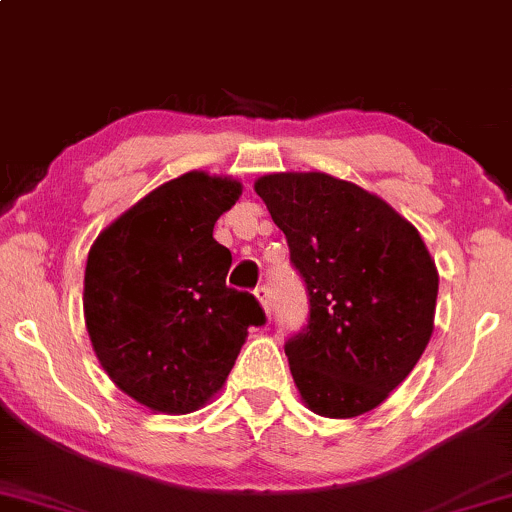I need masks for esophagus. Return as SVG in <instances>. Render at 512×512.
<instances>
[{
  "label": "esophagus",
  "instance_id": "obj_1",
  "mask_svg": "<svg viewBox=\"0 0 512 512\" xmlns=\"http://www.w3.org/2000/svg\"><path fill=\"white\" fill-rule=\"evenodd\" d=\"M255 296H257V301H260L264 313H267V315L272 313V298H269V289H267V286H257Z\"/></svg>",
  "mask_w": 512,
  "mask_h": 512
}]
</instances>
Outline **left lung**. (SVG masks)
<instances>
[{
    "mask_svg": "<svg viewBox=\"0 0 512 512\" xmlns=\"http://www.w3.org/2000/svg\"><path fill=\"white\" fill-rule=\"evenodd\" d=\"M255 192L310 296L308 325L286 342L305 407L327 419L380 407L433 334L438 269L426 243L385 199L334 175H262Z\"/></svg>",
    "mask_w": 512,
    "mask_h": 512,
    "instance_id": "8db88e82",
    "label": "left lung"
}]
</instances>
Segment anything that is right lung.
<instances>
[{
    "mask_svg": "<svg viewBox=\"0 0 512 512\" xmlns=\"http://www.w3.org/2000/svg\"><path fill=\"white\" fill-rule=\"evenodd\" d=\"M240 195L238 180L190 170L117 216L88 250L93 351L146 409H202L226 383L248 327L264 325L257 298L226 286L231 252L214 240V223Z\"/></svg>",
    "mask_w": 512,
    "mask_h": 512,
    "instance_id": "add662e5",
    "label": "right lung"
}]
</instances>
